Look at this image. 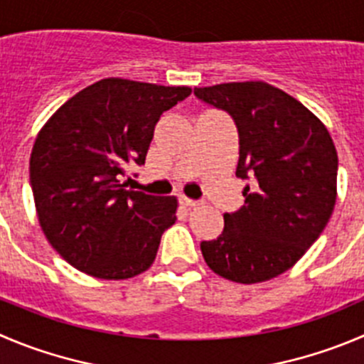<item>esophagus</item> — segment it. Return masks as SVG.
<instances>
[{"label": "esophagus", "instance_id": "1", "mask_svg": "<svg viewBox=\"0 0 364 364\" xmlns=\"http://www.w3.org/2000/svg\"><path fill=\"white\" fill-rule=\"evenodd\" d=\"M180 202H182V205H184V207H188V209H193V207L200 205L198 200L188 198V196H180Z\"/></svg>", "mask_w": 364, "mask_h": 364}]
</instances>
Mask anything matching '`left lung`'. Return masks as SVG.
Masks as SVG:
<instances>
[{"label": "left lung", "instance_id": "left-lung-1", "mask_svg": "<svg viewBox=\"0 0 364 364\" xmlns=\"http://www.w3.org/2000/svg\"><path fill=\"white\" fill-rule=\"evenodd\" d=\"M195 96L234 119L236 176L245 205L202 241L207 266L232 282H264L291 268L320 237L336 203L338 154L331 134L293 96L264 82L195 87Z\"/></svg>", "mask_w": 364, "mask_h": 364}]
</instances>
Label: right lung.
Segmentation results:
<instances>
[{
  "instance_id": "1",
  "label": "right lung",
  "mask_w": 364,
  "mask_h": 364,
  "mask_svg": "<svg viewBox=\"0 0 364 364\" xmlns=\"http://www.w3.org/2000/svg\"><path fill=\"white\" fill-rule=\"evenodd\" d=\"M189 87L105 78L73 96L48 119L30 157V186L44 236L76 269L105 280L146 272L175 196L124 189L130 164L143 166L162 112Z\"/></svg>"
}]
</instances>
